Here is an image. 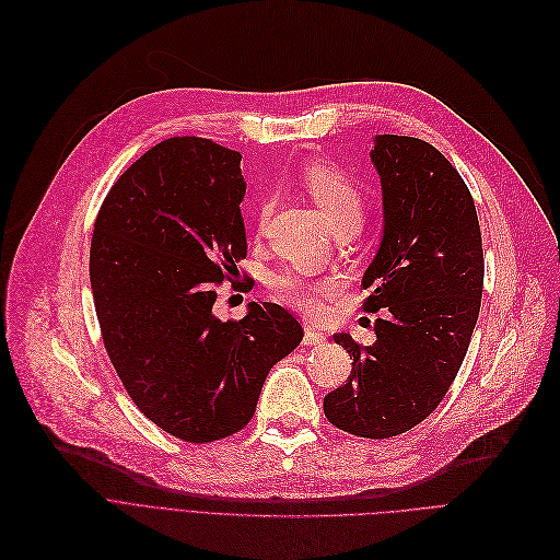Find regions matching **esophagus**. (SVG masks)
<instances>
[{
    "label": "esophagus",
    "mask_w": 560,
    "mask_h": 560,
    "mask_svg": "<svg viewBox=\"0 0 560 560\" xmlns=\"http://www.w3.org/2000/svg\"><path fill=\"white\" fill-rule=\"evenodd\" d=\"M303 343H307V346H324L326 343V335L324 332H318V330H314V328H305V337H303Z\"/></svg>",
    "instance_id": "esophagus-1"
}]
</instances>
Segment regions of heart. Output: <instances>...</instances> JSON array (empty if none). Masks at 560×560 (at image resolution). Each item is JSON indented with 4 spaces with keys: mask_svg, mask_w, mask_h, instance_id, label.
Instances as JSON below:
<instances>
[{
    "mask_svg": "<svg viewBox=\"0 0 560 560\" xmlns=\"http://www.w3.org/2000/svg\"><path fill=\"white\" fill-rule=\"evenodd\" d=\"M303 191L322 211L326 223L337 232L341 228H360L364 217V194L358 179L332 164H310L301 171ZM273 214V198H261L255 211V230L261 234ZM273 294L287 307L314 316L322 312V299L335 289L332 282H316L296 269H282L269 280Z\"/></svg>",
    "mask_w": 560,
    "mask_h": 560,
    "instance_id": "b5f03b06",
    "label": "heart"
}]
</instances>
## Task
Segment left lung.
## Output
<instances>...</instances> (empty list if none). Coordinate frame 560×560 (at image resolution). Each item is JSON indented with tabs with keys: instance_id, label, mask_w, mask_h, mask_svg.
<instances>
[{
	"instance_id": "obj_1",
	"label": "left lung",
	"mask_w": 560,
	"mask_h": 560,
	"mask_svg": "<svg viewBox=\"0 0 560 560\" xmlns=\"http://www.w3.org/2000/svg\"><path fill=\"white\" fill-rule=\"evenodd\" d=\"M383 184V242L362 287L364 312L387 310L371 346L339 332L351 376L324 398L337 429L369 440L410 431L458 376L483 296V246L474 198L431 143L376 137Z\"/></svg>"
}]
</instances>
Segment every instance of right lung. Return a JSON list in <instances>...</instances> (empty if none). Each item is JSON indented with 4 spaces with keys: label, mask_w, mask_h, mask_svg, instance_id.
Listing matches in <instances>:
<instances>
[{
    "label": "right lung",
    "mask_w": 560,
    "mask_h": 560,
    "mask_svg": "<svg viewBox=\"0 0 560 560\" xmlns=\"http://www.w3.org/2000/svg\"><path fill=\"white\" fill-rule=\"evenodd\" d=\"M242 154L173 137L137 159L106 194L91 242V287L104 349L131 401L194 444L253 419L276 362L303 328L276 303L221 322L217 287L246 257Z\"/></svg>",
    "instance_id": "right-lung-1"
}]
</instances>
